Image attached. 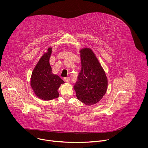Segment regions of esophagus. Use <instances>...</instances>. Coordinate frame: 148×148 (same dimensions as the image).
I'll return each instance as SVG.
<instances>
[{
  "label": "esophagus",
  "instance_id": "34e87169",
  "mask_svg": "<svg viewBox=\"0 0 148 148\" xmlns=\"http://www.w3.org/2000/svg\"><path fill=\"white\" fill-rule=\"evenodd\" d=\"M64 80H65V82H66V83H69V82H70V78H69V77H65V78H64Z\"/></svg>",
  "mask_w": 148,
  "mask_h": 148
}]
</instances>
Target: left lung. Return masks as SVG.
I'll use <instances>...</instances> for the list:
<instances>
[{
	"label": "left lung",
	"mask_w": 148,
	"mask_h": 148,
	"mask_svg": "<svg viewBox=\"0 0 148 148\" xmlns=\"http://www.w3.org/2000/svg\"><path fill=\"white\" fill-rule=\"evenodd\" d=\"M82 69L73 86L79 100L87 106L96 104L105 95L108 88L106 72L90 48L80 51Z\"/></svg>",
	"instance_id": "obj_1"
}]
</instances>
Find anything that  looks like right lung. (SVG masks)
<instances>
[{
	"label": "right lung",
	"mask_w": 148,
	"mask_h": 148,
	"mask_svg": "<svg viewBox=\"0 0 148 148\" xmlns=\"http://www.w3.org/2000/svg\"><path fill=\"white\" fill-rule=\"evenodd\" d=\"M52 48L49 47L47 52L41 57L34 69L31 77V86L34 93L43 100H51L58 98V91L64 82L58 75L52 72L49 58Z\"/></svg>",
	"instance_id": "1"
}]
</instances>
